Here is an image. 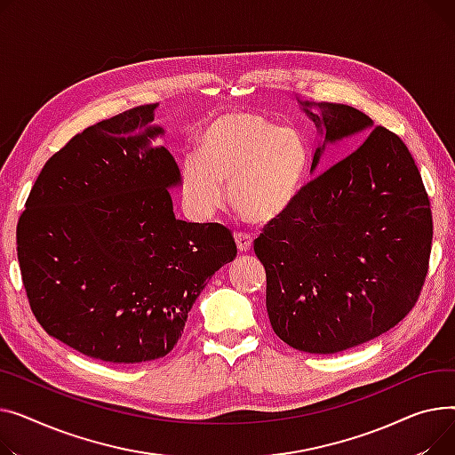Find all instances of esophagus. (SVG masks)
I'll return each instance as SVG.
<instances>
[{
  "instance_id": "esophagus-1",
  "label": "esophagus",
  "mask_w": 455,
  "mask_h": 455,
  "mask_svg": "<svg viewBox=\"0 0 455 455\" xmlns=\"http://www.w3.org/2000/svg\"><path fill=\"white\" fill-rule=\"evenodd\" d=\"M235 240H236V248H238L240 253L250 251L251 246H253V238H251V235H248V233H236V235H235Z\"/></svg>"
}]
</instances>
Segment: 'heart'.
Here are the masks:
<instances>
[{"label": "heart", "mask_w": 455, "mask_h": 455, "mask_svg": "<svg viewBox=\"0 0 455 455\" xmlns=\"http://www.w3.org/2000/svg\"><path fill=\"white\" fill-rule=\"evenodd\" d=\"M200 154L181 162L180 193L187 212L209 220L231 205L253 224L279 220L298 202L308 171V147L296 130L253 112H229L207 123Z\"/></svg>", "instance_id": "obj_1"}]
</instances>
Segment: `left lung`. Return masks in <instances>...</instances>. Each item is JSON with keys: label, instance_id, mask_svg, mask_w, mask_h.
<instances>
[{"label": "left lung", "instance_id": "1", "mask_svg": "<svg viewBox=\"0 0 455 455\" xmlns=\"http://www.w3.org/2000/svg\"><path fill=\"white\" fill-rule=\"evenodd\" d=\"M315 124L314 174L327 145L362 143L308 181L255 238L274 332L298 351L334 355L410 314L428 274L432 211L408 147L353 106L298 100Z\"/></svg>", "mask_w": 455, "mask_h": 455}]
</instances>
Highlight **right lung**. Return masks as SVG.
<instances>
[{"label":"right lung","instance_id":"right-lung-1","mask_svg":"<svg viewBox=\"0 0 455 455\" xmlns=\"http://www.w3.org/2000/svg\"><path fill=\"white\" fill-rule=\"evenodd\" d=\"M145 104L100 121L49 157L18 222L16 250L44 331L90 358L169 355L207 281L236 257L220 224L174 217L180 169Z\"/></svg>","mask_w":455,"mask_h":455}]
</instances>
